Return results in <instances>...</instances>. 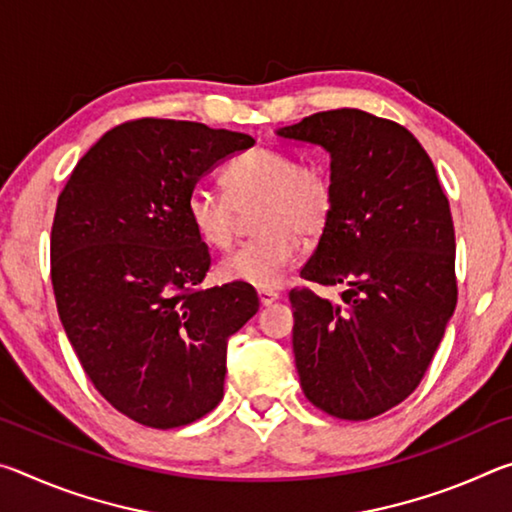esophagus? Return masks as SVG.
Masks as SVG:
<instances>
[{
    "instance_id": "1",
    "label": "esophagus",
    "mask_w": 512,
    "mask_h": 512,
    "mask_svg": "<svg viewBox=\"0 0 512 512\" xmlns=\"http://www.w3.org/2000/svg\"><path fill=\"white\" fill-rule=\"evenodd\" d=\"M257 296H259V302H262L264 307H268V305H273L277 298H280V293L273 289H257Z\"/></svg>"
}]
</instances>
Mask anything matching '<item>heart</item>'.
I'll list each match as a JSON object with an SVG mask.
<instances>
[{"label": "heart", "mask_w": 512, "mask_h": 512, "mask_svg": "<svg viewBox=\"0 0 512 512\" xmlns=\"http://www.w3.org/2000/svg\"><path fill=\"white\" fill-rule=\"evenodd\" d=\"M221 194L196 187L187 198V219L196 237L214 250L235 244L239 214L262 203L255 216V239L246 241L221 262L228 282L275 287L302 255V237L318 239L332 223L334 185L325 171L302 167L296 155L259 146L237 155L221 171Z\"/></svg>", "instance_id": "b5f03b06"}]
</instances>
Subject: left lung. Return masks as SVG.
<instances>
[{
	"label": "left lung",
	"mask_w": 512,
	"mask_h": 512,
	"mask_svg": "<svg viewBox=\"0 0 512 512\" xmlns=\"http://www.w3.org/2000/svg\"><path fill=\"white\" fill-rule=\"evenodd\" d=\"M332 155L334 216L291 289L302 393L339 420H370L409 397L456 307L449 201L422 144L391 119L325 110L277 131Z\"/></svg>",
	"instance_id": "obj_1"
}]
</instances>
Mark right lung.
I'll list each match as a JSON object with an SVG mask.
<instances>
[{"label": "right lung", "mask_w": 512, "mask_h": 512, "mask_svg": "<svg viewBox=\"0 0 512 512\" xmlns=\"http://www.w3.org/2000/svg\"><path fill=\"white\" fill-rule=\"evenodd\" d=\"M253 144L196 121L131 119L83 155L58 196L60 323L103 400L144 427H185L221 402L228 336L259 309L250 284L201 287L212 257L187 219L198 178Z\"/></svg>", "instance_id": "add662e5"}]
</instances>
